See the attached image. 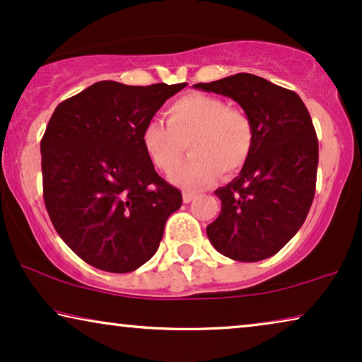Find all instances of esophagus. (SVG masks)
I'll use <instances>...</instances> for the list:
<instances>
[{"mask_svg": "<svg viewBox=\"0 0 362 362\" xmlns=\"http://www.w3.org/2000/svg\"><path fill=\"white\" fill-rule=\"evenodd\" d=\"M194 194H192V192H189V191H185V192H182V201H185L186 202V204H187V202H191L192 199H194Z\"/></svg>", "mask_w": 362, "mask_h": 362, "instance_id": "34e87169", "label": "esophagus"}]
</instances>
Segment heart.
Instances as JSON below:
<instances>
[{"label": "heart", "mask_w": 362, "mask_h": 362, "mask_svg": "<svg viewBox=\"0 0 362 362\" xmlns=\"http://www.w3.org/2000/svg\"><path fill=\"white\" fill-rule=\"evenodd\" d=\"M166 123L151 120L143 127L141 145L153 166L171 173L180 165L186 145L191 155L171 180L197 191L217 180L221 171H239L254 145V125L240 108L219 97L186 93L166 108Z\"/></svg>", "instance_id": "1"}]
</instances>
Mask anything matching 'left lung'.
<instances>
[{
	"mask_svg": "<svg viewBox=\"0 0 362 362\" xmlns=\"http://www.w3.org/2000/svg\"><path fill=\"white\" fill-rule=\"evenodd\" d=\"M194 88L235 100L254 125L249 160L239 176L214 191L222 207L207 237L232 260L269 259L300 230L315 197L318 140L310 113L295 92L254 74Z\"/></svg>",
	"mask_w": 362,
	"mask_h": 362,
	"instance_id": "left-lung-1",
	"label": "left lung"
}]
</instances>
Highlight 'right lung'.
Wrapping results in <instances>:
<instances>
[{
  "mask_svg": "<svg viewBox=\"0 0 362 362\" xmlns=\"http://www.w3.org/2000/svg\"><path fill=\"white\" fill-rule=\"evenodd\" d=\"M186 86L102 81L54 110L41 140L44 202L57 234L88 265L127 274L156 254L182 196L155 171L141 132Z\"/></svg>",
  "mask_w": 362,
  "mask_h": 362,
  "instance_id": "1",
  "label": "right lung"
}]
</instances>
